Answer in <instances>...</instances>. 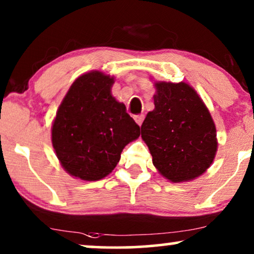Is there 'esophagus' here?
I'll list each match as a JSON object with an SVG mask.
<instances>
[{"label": "esophagus", "instance_id": "esophagus-1", "mask_svg": "<svg viewBox=\"0 0 254 254\" xmlns=\"http://www.w3.org/2000/svg\"><path fill=\"white\" fill-rule=\"evenodd\" d=\"M143 118H144V115H143V114H140V115H135V117H134V120L136 121V124L139 125V126H141V125H142Z\"/></svg>", "mask_w": 254, "mask_h": 254}]
</instances>
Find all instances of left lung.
<instances>
[{"label":"left lung","instance_id":"1","mask_svg":"<svg viewBox=\"0 0 254 254\" xmlns=\"http://www.w3.org/2000/svg\"><path fill=\"white\" fill-rule=\"evenodd\" d=\"M154 108L141 126L153 164L173 183L189 182L215 160L217 131L211 114L189 84L155 81Z\"/></svg>","mask_w":254,"mask_h":254}]
</instances>
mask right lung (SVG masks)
<instances>
[{
  "instance_id": "obj_1",
  "label": "right lung",
  "mask_w": 254,
  "mask_h": 254,
  "mask_svg": "<svg viewBox=\"0 0 254 254\" xmlns=\"http://www.w3.org/2000/svg\"><path fill=\"white\" fill-rule=\"evenodd\" d=\"M114 77L101 71L79 75L59 105L51 141L67 174L99 181L117 167L121 151L140 136L126 106L112 95Z\"/></svg>"
}]
</instances>
